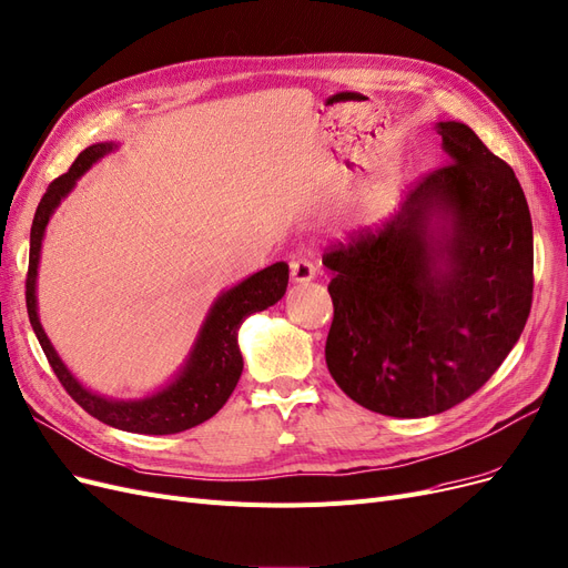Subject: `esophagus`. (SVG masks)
Here are the masks:
<instances>
[{"label":"esophagus","mask_w":568,"mask_h":568,"mask_svg":"<svg viewBox=\"0 0 568 568\" xmlns=\"http://www.w3.org/2000/svg\"><path fill=\"white\" fill-rule=\"evenodd\" d=\"M290 274H292L294 283H306V281H311L315 276V262L311 257H306V255L294 257L290 262Z\"/></svg>","instance_id":"1"}]
</instances>
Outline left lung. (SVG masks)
<instances>
[{
	"mask_svg": "<svg viewBox=\"0 0 568 568\" xmlns=\"http://www.w3.org/2000/svg\"><path fill=\"white\" fill-rule=\"evenodd\" d=\"M438 134L448 162L417 176L383 227L323 255L334 271L329 374L392 417L436 415L476 394L520 338L534 297L520 181L464 122H438Z\"/></svg>",
	"mask_w": 568,
	"mask_h": 568,
	"instance_id": "8db88e82",
	"label": "left lung"
}]
</instances>
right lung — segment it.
<instances>
[{"label":"right lung","instance_id":"right-lung-1","mask_svg":"<svg viewBox=\"0 0 568 568\" xmlns=\"http://www.w3.org/2000/svg\"><path fill=\"white\" fill-rule=\"evenodd\" d=\"M111 148L113 143H94L85 148V151L73 160L67 174L58 176L41 196L32 220L30 266H28V278H24V302H28L30 323L41 343L48 364H51L53 374L58 376L69 397L85 413L97 417L100 423L122 432L155 434V436L179 434L190 427L202 425L225 406L243 372V357L236 343V332L243 320L251 313L274 306L283 297L290 271L285 262H276L257 271V274H253L251 278H245L230 292H225L211 308V315L200 334V341L194 345V353L187 366L183 368V374L166 389L141 402H111L88 392L67 372V366L60 362L51 341H48V336L41 329V323L37 317L34 283H37L41 239L48 225V217H51L62 196L73 187V183H77V179L83 174V171L92 162L104 158Z\"/></svg>","mask_w":568,"mask_h":568}]
</instances>
